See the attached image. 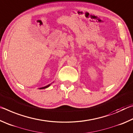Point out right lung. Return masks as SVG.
<instances>
[{"label": "right lung", "instance_id": "add662e5", "mask_svg": "<svg viewBox=\"0 0 133 133\" xmlns=\"http://www.w3.org/2000/svg\"><path fill=\"white\" fill-rule=\"evenodd\" d=\"M50 84H49V85H46V86H45V87H42V88H40V89H45V88H47V87H48L49 85H50Z\"/></svg>", "mask_w": 133, "mask_h": 133}]
</instances>
